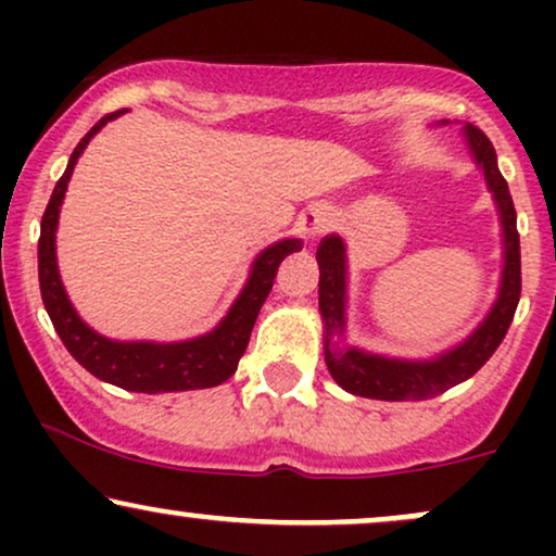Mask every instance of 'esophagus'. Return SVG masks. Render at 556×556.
<instances>
[{
    "instance_id": "esophagus-1",
    "label": "esophagus",
    "mask_w": 556,
    "mask_h": 556,
    "mask_svg": "<svg viewBox=\"0 0 556 556\" xmlns=\"http://www.w3.org/2000/svg\"><path fill=\"white\" fill-rule=\"evenodd\" d=\"M331 225H334V216H331L329 206H324V203H314V206H308L303 214H300L298 232L303 235V238L316 240L321 238L324 232H329Z\"/></svg>"
}]
</instances>
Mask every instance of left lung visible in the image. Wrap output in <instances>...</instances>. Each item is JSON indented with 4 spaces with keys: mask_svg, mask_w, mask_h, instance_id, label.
<instances>
[{
    "mask_svg": "<svg viewBox=\"0 0 556 556\" xmlns=\"http://www.w3.org/2000/svg\"><path fill=\"white\" fill-rule=\"evenodd\" d=\"M465 138H468L476 162L483 167V175H486V182L502 214L504 271L500 298H496L486 321L460 348L439 355L437 361H392L381 358V355L361 353L355 348L329 350V337L342 334L344 329V245L337 235L324 238L316 251L318 271H321V277H318V308H321L324 324H327V350H324V355H327L329 374L350 394L387 402L439 397L446 389L470 379L496 353L509 324H513L522 287L518 216H515L507 180L496 167V151L486 132L468 123L465 125Z\"/></svg>",
    "mask_w": 556,
    "mask_h": 556,
    "instance_id": "1",
    "label": "left lung"
}]
</instances>
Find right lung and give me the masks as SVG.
<instances>
[{
  "label": "right lung",
  "mask_w": 556,
  "mask_h": 556,
  "mask_svg": "<svg viewBox=\"0 0 556 556\" xmlns=\"http://www.w3.org/2000/svg\"><path fill=\"white\" fill-rule=\"evenodd\" d=\"M117 114L119 112H112L106 114V117H101L99 123L80 138L73 156H70L65 175L56 180L47 212L41 216V238H38V285H41L43 308H47L56 334L65 342L70 355H73L86 371H91L96 379L110 381V384L123 387L127 392L143 394L216 387L238 371V363L242 358V353H245L248 340H251V331L253 324H256L261 305H264L266 295L271 292L279 264H282L285 256L300 251V248H303V240H282L261 253L256 264H253L245 290L240 292V298L235 300V305L229 308L225 321H222L212 334L172 344L112 342L106 340V337L96 334V331L88 329L78 318V314H75V308L70 305V300L65 295V287L60 282V271H56L54 256V229L75 162H78V156L88 146V140L110 123V119L117 117Z\"/></svg>",
  "instance_id": "1"
}]
</instances>
